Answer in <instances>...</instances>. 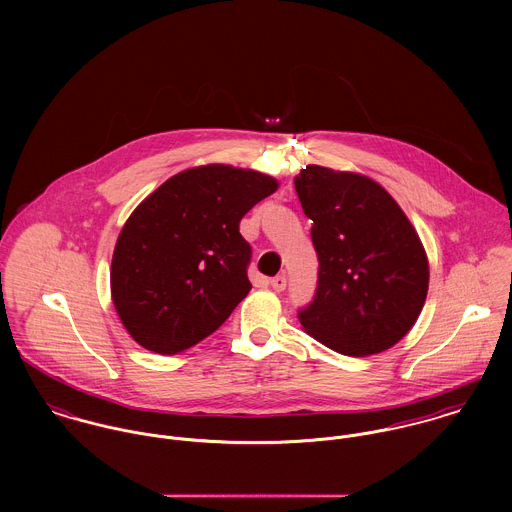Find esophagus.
<instances>
[{
	"label": "esophagus",
	"mask_w": 512,
	"mask_h": 512,
	"mask_svg": "<svg viewBox=\"0 0 512 512\" xmlns=\"http://www.w3.org/2000/svg\"><path fill=\"white\" fill-rule=\"evenodd\" d=\"M272 288L276 290V292H284L286 290V276H276V278H272Z\"/></svg>",
	"instance_id": "esophagus-1"
}]
</instances>
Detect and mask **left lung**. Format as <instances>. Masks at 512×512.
I'll list each match as a JSON object with an SVG mask.
<instances>
[{
	"label": "left lung",
	"instance_id": "8db88e82",
	"mask_svg": "<svg viewBox=\"0 0 512 512\" xmlns=\"http://www.w3.org/2000/svg\"><path fill=\"white\" fill-rule=\"evenodd\" d=\"M293 181L319 260L317 292L299 311L305 333L347 357L394 347L428 295L430 264L416 228L361 173L307 165Z\"/></svg>",
	"mask_w": 512,
	"mask_h": 512
}]
</instances>
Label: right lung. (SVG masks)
<instances>
[{
    "instance_id": "right-lung-1",
    "label": "right lung",
    "mask_w": 512,
    "mask_h": 512,
    "mask_svg": "<svg viewBox=\"0 0 512 512\" xmlns=\"http://www.w3.org/2000/svg\"><path fill=\"white\" fill-rule=\"evenodd\" d=\"M278 185L254 169L209 163L169 177L136 207L116 240L110 292L138 345L177 355L228 319L252 288L240 220Z\"/></svg>"
}]
</instances>
